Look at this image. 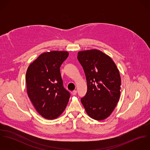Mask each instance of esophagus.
<instances>
[{"instance_id":"esophagus-1","label":"esophagus","mask_w":150,"mask_h":150,"mask_svg":"<svg viewBox=\"0 0 150 150\" xmlns=\"http://www.w3.org/2000/svg\"><path fill=\"white\" fill-rule=\"evenodd\" d=\"M77 94V91L76 90H74L73 91V95H76Z\"/></svg>"}]
</instances>
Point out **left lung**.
Masks as SVG:
<instances>
[{"instance_id": "obj_1", "label": "left lung", "mask_w": 150, "mask_h": 150, "mask_svg": "<svg viewBox=\"0 0 150 150\" xmlns=\"http://www.w3.org/2000/svg\"><path fill=\"white\" fill-rule=\"evenodd\" d=\"M77 58L87 82V92L81 102L91 118L103 120L111 115L120 99V71L110 57L96 49L80 51Z\"/></svg>"}]
</instances>
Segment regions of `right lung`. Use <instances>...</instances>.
<instances>
[{"label": "right lung", "mask_w": 150, "mask_h": 150, "mask_svg": "<svg viewBox=\"0 0 150 150\" xmlns=\"http://www.w3.org/2000/svg\"><path fill=\"white\" fill-rule=\"evenodd\" d=\"M65 51L40 54L28 67L26 91L33 106L43 118L54 120L66 108L70 93L63 86L60 67L68 57Z\"/></svg>", "instance_id": "add662e5"}]
</instances>
